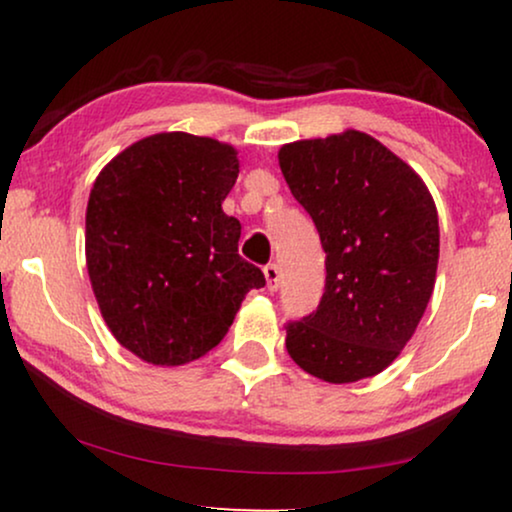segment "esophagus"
Listing matches in <instances>:
<instances>
[{
    "instance_id": "34e87169",
    "label": "esophagus",
    "mask_w": 512,
    "mask_h": 512,
    "mask_svg": "<svg viewBox=\"0 0 512 512\" xmlns=\"http://www.w3.org/2000/svg\"><path fill=\"white\" fill-rule=\"evenodd\" d=\"M263 272H265V282H268V289L277 291L279 289V277H282V270H279V265H275V263L265 265Z\"/></svg>"
}]
</instances>
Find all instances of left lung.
Instances as JSON below:
<instances>
[{"mask_svg":"<svg viewBox=\"0 0 512 512\" xmlns=\"http://www.w3.org/2000/svg\"><path fill=\"white\" fill-rule=\"evenodd\" d=\"M277 158L326 251V291L317 312L286 326L289 356L331 384L382 373L431 300L436 202L405 160L359 130L284 144Z\"/></svg>","mask_w":512,"mask_h":512,"instance_id":"1","label":"left lung"}]
</instances>
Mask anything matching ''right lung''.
<instances>
[{
  "mask_svg": "<svg viewBox=\"0 0 512 512\" xmlns=\"http://www.w3.org/2000/svg\"><path fill=\"white\" fill-rule=\"evenodd\" d=\"M240 174L212 137L158 132L97 174L86 265L109 331L153 366H184L228 333L263 272L237 254L242 226L221 209Z\"/></svg>",
  "mask_w": 512,
  "mask_h": 512,
  "instance_id": "1",
  "label": "right lung"
}]
</instances>
